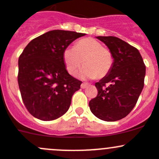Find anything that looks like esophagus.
Masks as SVG:
<instances>
[{
  "instance_id": "1",
  "label": "esophagus",
  "mask_w": 159,
  "mask_h": 159,
  "mask_svg": "<svg viewBox=\"0 0 159 159\" xmlns=\"http://www.w3.org/2000/svg\"><path fill=\"white\" fill-rule=\"evenodd\" d=\"M87 87V84H85V83H84V84H81V88H82V89H85Z\"/></svg>"
}]
</instances>
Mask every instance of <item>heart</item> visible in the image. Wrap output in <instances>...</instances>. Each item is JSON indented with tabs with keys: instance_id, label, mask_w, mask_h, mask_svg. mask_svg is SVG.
<instances>
[{
	"instance_id": "b5f03b06",
	"label": "heart",
	"mask_w": 159,
	"mask_h": 159,
	"mask_svg": "<svg viewBox=\"0 0 159 159\" xmlns=\"http://www.w3.org/2000/svg\"><path fill=\"white\" fill-rule=\"evenodd\" d=\"M62 57L66 69L71 75L76 72L83 62L85 64L79 74L82 79L103 78L109 73L114 62L111 51L93 38L82 39L75 47L66 48Z\"/></svg>"
}]
</instances>
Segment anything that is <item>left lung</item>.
<instances>
[{
    "instance_id": "1",
    "label": "left lung",
    "mask_w": 159,
    "mask_h": 159,
    "mask_svg": "<svg viewBox=\"0 0 159 159\" xmlns=\"http://www.w3.org/2000/svg\"><path fill=\"white\" fill-rule=\"evenodd\" d=\"M111 51L114 58L109 73L95 84L96 98L89 102L96 117L114 122L133 110L144 85L146 67L138 50L116 37H97Z\"/></svg>"
}]
</instances>
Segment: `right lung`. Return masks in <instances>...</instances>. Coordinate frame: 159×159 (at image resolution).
<instances>
[{"mask_svg": "<svg viewBox=\"0 0 159 159\" xmlns=\"http://www.w3.org/2000/svg\"><path fill=\"white\" fill-rule=\"evenodd\" d=\"M85 33L51 30L33 39L19 58L18 83L22 101L37 119L51 121L69 110L72 95L82 82L69 75L62 54Z\"/></svg>", "mask_w": 159, "mask_h": 159, "instance_id": "add662e5", "label": "right lung"}]
</instances>
